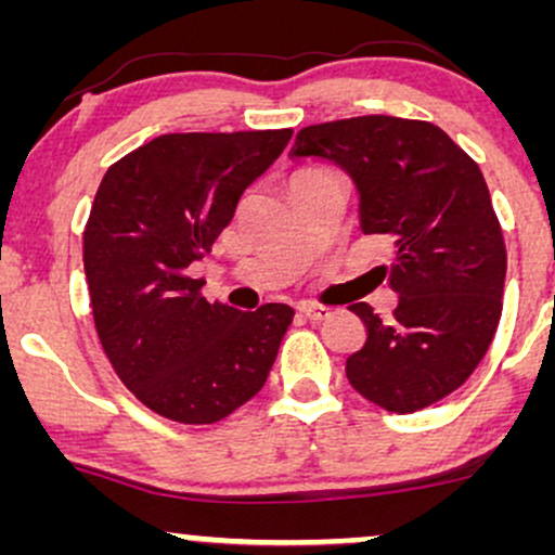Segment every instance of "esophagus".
I'll use <instances>...</instances> for the list:
<instances>
[{
    "instance_id": "esophagus-1",
    "label": "esophagus",
    "mask_w": 555,
    "mask_h": 555,
    "mask_svg": "<svg viewBox=\"0 0 555 555\" xmlns=\"http://www.w3.org/2000/svg\"><path fill=\"white\" fill-rule=\"evenodd\" d=\"M297 313L302 318H308V321H323V318L331 315L328 308H323V305H313V302H302L297 308Z\"/></svg>"
}]
</instances>
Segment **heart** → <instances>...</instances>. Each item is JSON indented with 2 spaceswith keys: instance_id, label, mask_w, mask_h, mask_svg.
<instances>
[{
  "instance_id": "heart-1",
  "label": "heart",
  "mask_w": 555,
  "mask_h": 555,
  "mask_svg": "<svg viewBox=\"0 0 555 555\" xmlns=\"http://www.w3.org/2000/svg\"><path fill=\"white\" fill-rule=\"evenodd\" d=\"M308 171H310V169H308Z\"/></svg>"
}]
</instances>
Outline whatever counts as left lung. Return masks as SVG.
<instances>
[{"label":"left lung","mask_w":555,"mask_h":555,"mask_svg":"<svg viewBox=\"0 0 555 555\" xmlns=\"http://www.w3.org/2000/svg\"><path fill=\"white\" fill-rule=\"evenodd\" d=\"M289 156L347 171L360 229L397 247L384 271L399 295L391 318L349 308L367 328L349 384L399 415L449 397L486 358L503 308L506 247L480 167L441 127L384 114L302 127Z\"/></svg>","instance_id":"obj_1"}]
</instances>
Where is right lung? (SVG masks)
I'll return each instance as SVG.
<instances>
[{"mask_svg":"<svg viewBox=\"0 0 555 555\" xmlns=\"http://www.w3.org/2000/svg\"><path fill=\"white\" fill-rule=\"evenodd\" d=\"M292 130L171 132L112 164L93 197L82 263L101 347L158 415L219 423L263 388L295 310L242 313L188 273Z\"/></svg>","mask_w":555,"mask_h":555,"instance_id":"right-lung-1","label":"right lung"}]
</instances>
